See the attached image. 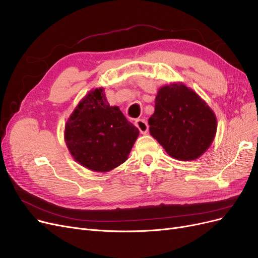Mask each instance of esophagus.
Masks as SVG:
<instances>
[{
	"mask_svg": "<svg viewBox=\"0 0 258 258\" xmlns=\"http://www.w3.org/2000/svg\"><path fill=\"white\" fill-rule=\"evenodd\" d=\"M135 123H136V126H137V128L140 130V132H141L142 135H146L147 134V131H148V124H147V122L145 121V119H137L136 121H135Z\"/></svg>",
	"mask_w": 258,
	"mask_h": 258,
	"instance_id": "1",
	"label": "esophagus"
}]
</instances>
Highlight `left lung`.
<instances>
[{
    "label": "left lung",
    "mask_w": 258,
    "mask_h": 258,
    "mask_svg": "<svg viewBox=\"0 0 258 258\" xmlns=\"http://www.w3.org/2000/svg\"><path fill=\"white\" fill-rule=\"evenodd\" d=\"M151 136L172 158H199L212 144L217 120L205 100L183 83L158 89L155 112L148 119Z\"/></svg>",
    "instance_id": "1"
}]
</instances>
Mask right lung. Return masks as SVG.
<instances>
[{
    "instance_id": "obj_1",
    "label": "right lung",
    "mask_w": 258,
    "mask_h": 258,
    "mask_svg": "<svg viewBox=\"0 0 258 258\" xmlns=\"http://www.w3.org/2000/svg\"><path fill=\"white\" fill-rule=\"evenodd\" d=\"M139 130L118 106L107 102L104 88L86 95L66 123L64 141L72 157L95 172H107L128 159Z\"/></svg>"
}]
</instances>
